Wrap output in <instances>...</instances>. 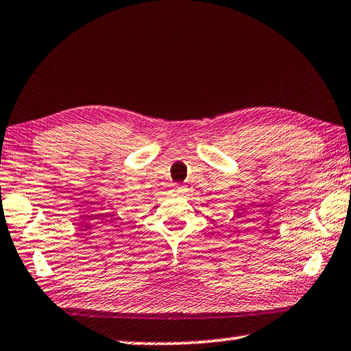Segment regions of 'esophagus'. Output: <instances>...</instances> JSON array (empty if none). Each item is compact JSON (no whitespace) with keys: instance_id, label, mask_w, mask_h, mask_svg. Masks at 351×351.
<instances>
[{"instance_id":"1","label":"esophagus","mask_w":351,"mask_h":351,"mask_svg":"<svg viewBox=\"0 0 351 351\" xmlns=\"http://www.w3.org/2000/svg\"><path fill=\"white\" fill-rule=\"evenodd\" d=\"M173 189H175V190H180L181 187H180V186H178V184H173Z\"/></svg>"}]
</instances>
